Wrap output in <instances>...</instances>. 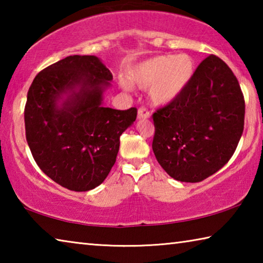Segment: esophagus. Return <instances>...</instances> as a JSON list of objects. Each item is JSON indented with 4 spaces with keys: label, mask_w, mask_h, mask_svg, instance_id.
Instances as JSON below:
<instances>
[{
    "label": "esophagus",
    "mask_w": 263,
    "mask_h": 263,
    "mask_svg": "<svg viewBox=\"0 0 263 263\" xmlns=\"http://www.w3.org/2000/svg\"><path fill=\"white\" fill-rule=\"evenodd\" d=\"M138 118L139 119H147L149 118V112L146 108H140L138 110Z\"/></svg>",
    "instance_id": "1"
}]
</instances>
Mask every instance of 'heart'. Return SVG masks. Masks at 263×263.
Here are the masks:
<instances>
[{"instance_id": "heart-1", "label": "heart", "mask_w": 263, "mask_h": 263, "mask_svg": "<svg viewBox=\"0 0 263 263\" xmlns=\"http://www.w3.org/2000/svg\"><path fill=\"white\" fill-rule=\"evenodd\" d=\"M195 61L185 53L176 55H158L136 65L127 75L128 82L122 80V86L130 84L140 89L148 88V99L154 105L171 104L183 92L195 75Z\"/></svg>"}]
</instances>
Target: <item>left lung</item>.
I'll use <instances>...</instances> for the list:
<instances>
[{"instance_id":"8db88e82","label":"left lung","mask_w":263,"mask_h":263,"mask_svg":"<svg viewBox=\"0 0 263 263\" xmlns=\"http://www.w3.org/2000/svg\"><path fill=\"white\" fill-rule=\"evenodd\" d=\"M243 121L237 78L221 59L209 55L179 99L153 114L155 158L173 179L201 182L229 162Z\"/></svg>"}]
</instances>
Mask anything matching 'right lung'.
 Segmentation results:
<instances>
[{
    "instance_id": "1",
    "label": "right lung",
    "mask_w": 263,
    "mask_h": 263,
    "mask_svg": "<svg viewBox=\"0 0 263 263\" xmlns=\"http://www.w3.org/2000/svg\"><path fill=\"white\" fill-rule=\"evenodd\" d=\"M112 74L95 55H69L43 69L28 91L26 141L39 168L73 191L96 188L111 171L119 137L137 109L103 106Z\"/></svg>"
}]
</instances>
